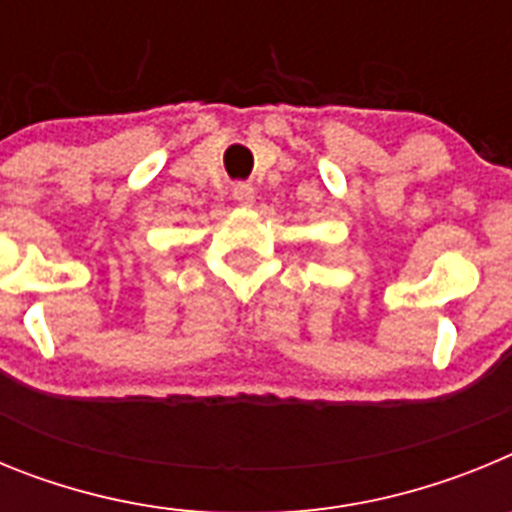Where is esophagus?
<instances>
[{
	"label": "esophagus",
	"instance_id": "1",
	"mask_svg": "<svg viewBox=\"0 0 512 512\" xmlns=\"http://www.w3.org/2000/svg\"><path fill=\"white\" fill-rule=\"evenodd\" d=\"M233 200L241 207H251L256 202V192H253L251 184H233Z\"/></svg>",
	"mask_w": 512,
	"mask_h": 512
}]
</instances>
